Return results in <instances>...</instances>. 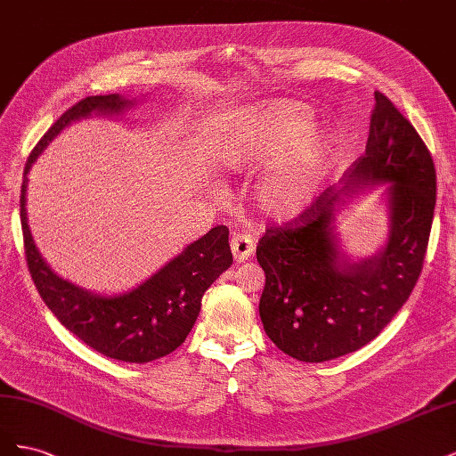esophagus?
I'll return each mask as SVG.
<instances>
[{
  "label": "esophagus",
  "mask_w": 456,
  "mask_h": 456,
  "mask_svg": "<svg viewBox=\"0 0 456 456\" xmlns=\"http://www.w3.org/2000/svg\"><path fill=\"white\" fill-rule=\"evenodd\" d=\"M230 247H232V255L236 258V262H245L249 256H253L255 253V240L251 233H233L230 240Z\"/></svg>",
  "instance_id": "esophagus-1"
}]
</instances>
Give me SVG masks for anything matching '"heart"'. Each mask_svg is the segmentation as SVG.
Here are the masks:
<instances>
[{"label":"heart","instance_id":"1","mask_svg":"<svg viewBox=\"0 0 456 456\" xmlns=\"http://www.w3.org/2000/svg\"><path fill=\"white\" fill-rule=\"evenodd\" d=\"M314 123L312 110L298 102L262 104L226 123L224 156L232 169L276 163L258 188V203L275 218L289 220L305 211L344 154L342 134L312 129Z\"/></svg>","mask_w":456,"mask_h":456}]
</instances>
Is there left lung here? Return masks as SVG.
<instances>
[{
	"mask_svg": "<svg viewBox=\"0 0 456 456\" xmlns=\"http://www.w3.org/2000/svg\"><path fill=\"white\" fill-rule=\"evenodd\" d=\"M365 154L329 186L295 226L268 228L256 260L266 273L260 320L270 340L298 362L322 363L360 350L392 322L422 270L436 207L430 151L388 96L375 93ZM390 183L389 240L354 261L336 240L334 218L365 187Z\"/></svg>",
	"mask_w": 456,
	"mask_h": 456,
	"instance_id": "obj_1",
	"label": "left lung"
}]
</instances>
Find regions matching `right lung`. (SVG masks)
<instances>
[{
    "instance_id": "obj_1",
    "label": "right lung",
    "mask_w": 456,
    "mask_h": 456,
    "mask_svg": "<svg viewBox=\"0 0 456 456\" xmlns=\"http://www.w3.org/2000/svg\"><path fill=\"white\" fill-rule=\"evenodd\" d=\"M134 101L119 94L87 96L54 121L24 167L20 223L28 270L39 297L54 317L87 346L126 363H148L175 352L194 327L201 297L232 265L228 228L215 226L198 241L171 258L151 278L121 295H96L54 273L37 251L26 216L28 173L54 136L70 123L91 114H123Z\"/></svg>"
}]
</instances>
